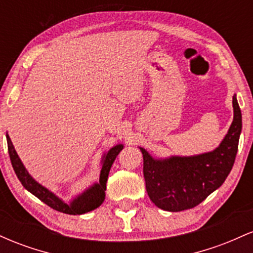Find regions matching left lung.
I'll return each instance as SVG.
<instances>
[{"instance_id":"8db88e82","label":"left lung","mask_w":253,"mask_h":253,"mask_svg":"<svg viewBox=\"0 0 253 253\" xmlns=\"http://www.w3.org/2000/svg\"><path fill=\"white\" fill-rule=\"evenodd\" d=\"M233 110V123L227 134L211 152L155 159L140 147L146 191L157 207L168 211L190 210L221 187L236 161L242 132V112L236 96Z\"/></svg>"}]
</instances>
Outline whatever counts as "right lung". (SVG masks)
<instances>
[{"label": "right lung", "mask_w": 253, "mask_h": 253, "mask_svg": "<svg viewBox=\"0 0 253 253\" xmlns=\"http://www.w3.org/2000/svg\"><path fill=\"white\" fill-rule=\"evenodd\" d=\"M7 143H8V152H9L10 162L13 165V169L15 171L17 178L20 179L21 184L27 189L30 193L37 196L38 199L42 200L43 203L48 206V207L53 208L58 211L62 213L70 214V215H77V214H84L88 213L90 211L96 210L100 207L104 201V196H106V183L108 179L109 170L112 168L113 163H114L117 156L120 153V151L124 149V145H117V146L112 147L106 155L103 156L102 159V169H101L100 173V181L98 183H95L94 185L86 189L84 193L77 196L76 199L72 200L70 205L65 203L59 197H57L50 190L46 189L42 184H39L36 179L32 178V176L27 172L26 168L20 161L19 156H17L15 149H14L13 144L9 135L7 134Z\"/></svg>", "instance_id": "right-lung-1"}]
</instances>
